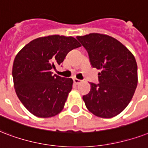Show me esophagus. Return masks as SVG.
Segmentation results:
<instances>
[{
  "instance_id": "1",
  "label": "esophagus",
  "mask_w": 148,
  "mask_h": 148,
  "mask_svg": "<svg viewBox=\"0 0 148 148\" xmlns=\"http://www.w3.org/2000/svg\"><path fill=\"white\" fill-rule=\"evenodd\" d=\"M73 81H74V83H75V84H76V85L79 84L80 82H82V80L78 79H73Z\"/></svg>"
}]
</instances>
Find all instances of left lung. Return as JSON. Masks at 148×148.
<instances>
[{
    "instance_id": "obj_1",
    "label": "left lung",
    "mask_w": 148,
    "mask_h": 148,
    "mask_svg": "<svg viewBox=\"0 0 148 148\" xmlns=\"http://www.w3.org/2000/svg\"><path fill=\"white\" fill-rule=\"evenodd\" d=\"M76 38L88 52L93 68L100 69L98 84L82 97L95 116L111 118L127 107L137 85V65L133 54L109 35L92 33Z\"/></svg>"
}]
</instances>
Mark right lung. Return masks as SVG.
<instances>
[{
    "label": "right lung",
    "instance_id": "right-lung-1",
    "mask_svg": "<svg viewBox=\"0 0 148 148\" xmlns=\"http://www.w3.org/2000/svg\"><path fill=\"white\" fill-rule=\"evenodd\" d=\"M80 46L75 38L50 35L33 40L16 56L12 69L16 94L33 115L51 117L62 110L73 80L52 75L51 69Z\"/></svg>",
    "mask_w": 148,
    "mask_h": 148
}]
</instances>
